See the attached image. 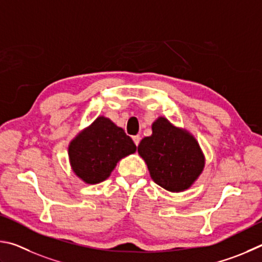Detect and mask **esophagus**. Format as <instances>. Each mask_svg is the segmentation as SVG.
Here are the masks:
<instances>
[{
  "label": "esophagus",
  "mask_w": 262,
  "mask_h": 262,
  "mask_svg": "<svg viewBox=\"0 0 262 262\" xmlns=\"http://www.w3.org/2000/svg\"><path fill=\"white\" fill-rule=\"evenodd\" d=\"M132 139H134L136 146L139 145V143H140V136H134V137H132Z\"/></svg>",
  "instance_id": "esophagus-1"
}]
</instances>
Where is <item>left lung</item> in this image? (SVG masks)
<instances>
[{
    "label": "left lung",
    "instance_id": "8db88e82",
    "mask_svg": "<svg viewBox=\"0 0 262 262\" xmlns=\"http://www.w3.org/2000/svg\"><path fill=\"white\" fill-rule=\"evenodd\" d=\"M138 154L149 175L169 192H183L203 173L206 159L195 137L160 116L152 124V135L140 141Z\"/></svg>",
    "mask_w": 262,
    "mask_h": 262
}]
</instances>
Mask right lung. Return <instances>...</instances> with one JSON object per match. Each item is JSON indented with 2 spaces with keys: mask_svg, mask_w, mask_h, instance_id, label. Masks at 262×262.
<instances>
[{
  "mask_svg": "<svg viewBox=\"0 0 262 262\" xmlns=\"http://www.w3.org/2000/svg\"><path fill=\"white\" fill-rule=\"evenodd\" d=\"M136 149L122 127L99 116L70 141L68 155L75 175L85 184L94 185L107 180L117 163Z\"/></svg>",
  "mask_w": 262,
  "mask_h": 262,
  "instance_id": "1",
  "label": "right lung"
}]
</instances>
